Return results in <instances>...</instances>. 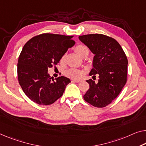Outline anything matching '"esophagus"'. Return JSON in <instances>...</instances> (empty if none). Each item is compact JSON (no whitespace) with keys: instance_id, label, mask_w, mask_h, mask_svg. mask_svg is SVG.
Here are the masks:
<instances>
[{"instance_id":"1","label":"esophagus","mask_w":146,"mask_h":146,"mask_svg":"<svg viewBox=\"0 0 146 146\" xmlns=\"http://www.w3.org/2000/svg\"><path fill=\"white\" fill-rule=\"evenodd\" d=\"M73 81L75 82H81V80H77V79H73Z\"/></svg>"}]
</instances>
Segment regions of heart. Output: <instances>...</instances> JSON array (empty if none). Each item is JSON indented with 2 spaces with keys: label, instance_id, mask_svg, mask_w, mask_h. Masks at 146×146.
<instances>
[{
  "label": "heart",
  "instance_id": "b5f03b06",
  "mask_svg": "<svg viewBox=\"0 0 146 146\" xmlns=\"http://www.w3.org/2000/svg\"><path fill=\"white\" fill-rule=\"evenodd\" d=\"M74 50L77 53L78 55H79L80 57L82 58H86L87 56L89 54V50L88 48L85 46L80 44L77 45V46L75 47L74 48ZM66 54H64V55L62 56V57L61 58L60 62L61 64H64L65 62H66ZM84 71L83 70H81V69H75V68H71L67 69L66 71V75L67 77L69 78H71V79H80V78L82 77V75H84Z\"/></svg>",
  "mask_w": 146,
  "mask_h": 146
}]
</instances>
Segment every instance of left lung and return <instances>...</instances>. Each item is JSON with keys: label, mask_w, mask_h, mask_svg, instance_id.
I'll return each instance as SVG.
<instances>
[{"label": "left lung", "mask_w": 146, "mask_h": 146, "mask_svg": "<svg viewBox=\"0 0 146 146\" xmlns=\"http://www.w3.org/2000/svg\"><path fill=\"white\" fill-rule=\"evenodd\" d=\"M94 54L93 68L89 75L99 77L98 82L87 80L89 89L84 100L97 108H104L118 96L127 82L128 60L116 40L102 34H90L79 36Z\"/></svg>", "instance_id": "1"}]
</instances>
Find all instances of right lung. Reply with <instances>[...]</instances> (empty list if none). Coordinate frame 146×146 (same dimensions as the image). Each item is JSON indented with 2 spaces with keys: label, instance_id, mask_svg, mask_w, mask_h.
Returning <instances> with one entry per match:
<instances>
[{
  "label": "right lung",
  "instance_id": "right-lung-1",
  "mask_svg": "<svg viewBox=\"0 0 146 146\" xmlns=\"http://www.w3.org/2000/svg\"><path fill=\"white\" fill-rule=\"evenodd\" d=\"M73 37L43 33L30 39L23 47L17 62V77L23 91L33 102L50 105L64 94L70 79L61 76L54 80L48 69L56 66L73 46Z\"/></svg>",
  "mask_w": 146,
  "mask_h": 146
}]
</instances>
